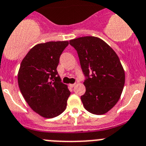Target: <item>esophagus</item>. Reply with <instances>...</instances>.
I'll use <instances>...</instances> for the list:
<instances>
[{"label": "esophagus", "mask_w": 146, "mask_h": 146, "mask_svg": "<svg viewBox=\"0 0 146 146\" xmlns=\"http://www.w3.org/2000/svg\"><path fill=\"white\" fill-rule=\"evenodd\" d=\"M75 85H76V83H73V84H69V86H70L71 88H73V87H74Z\"/></svg>", "instance_id": "1"}]
</instances>
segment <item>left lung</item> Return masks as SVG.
I'll list each match as a JSON object with an SVG mask.
<instances>
[{
  "mask_svg": "<svg viewBox=\"0 0 146 146\" xmlns=\"http://www.w3.org/2000/svg\"><path fill=\"white\" fill-rule=\"evenodd\" d=\"M78 52L85 76V94L81 96L84 108L94 114L109 111L119 100L125 72L117 54L100 38L92 36L71 40Z\"/></svg>",
  "mask_w": 146,
  "mask_h": 146,
  "instance_id": "8db88e82",
  "label": "left lung"
}]
</instances>
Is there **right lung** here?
Instances as JSON below:
<instances>
[{
  "mask_svg": "<svg viewBox=\"0 0 146 146\" xmlns=\"http://www.w3.org/2000/svg\"><path fill=\"white\" fill-rule=\"evenodd\" d=\"M68 41L40 43L21 62L17 80L21 94L32 110L46 118L62 114L71 92L61 82L58 66Z\"/></svg>",
  "mask_w": 146,
  "mask_h": 146,
  "instance_id": "1",
  "label": "right lung"
}]
</instances>
